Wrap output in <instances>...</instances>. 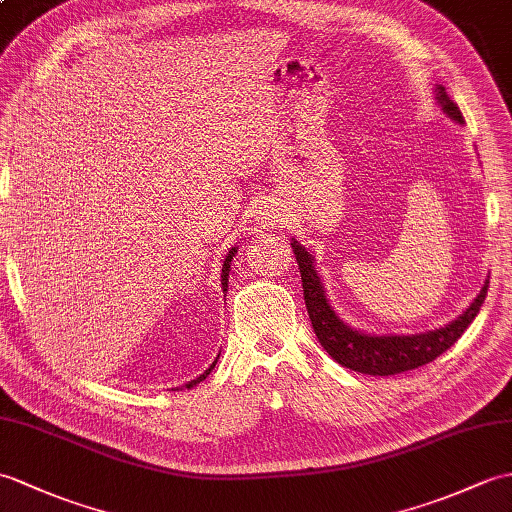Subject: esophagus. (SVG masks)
<instances>
[{"mask_svg":"<svg viewBox=\"0 0 512 512\" xmlns=\"http://www.w3.org/2000/svg\"><path fill=\"white\" fill-rule=\"evenodd\" d=\"M257 220H259V224H261V227H264V229H272V227H275V224L279 222V216H277V211L272 209V207H259Z\"/></svg>","mask_w":512,"mask_h":512,"instance_id":"34e87169","label":"esophagus"}]
</instances>
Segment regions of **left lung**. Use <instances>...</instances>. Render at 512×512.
Wrapping results in <instances>:
<instances>
[{"label": "left lung", "mask_w": 512, "mask_h": 512, "mask_svg": "<svg viewBox=\"0 0 512 512\" xmlns=\"http://www.w3.org/2000/svg\"><path fill=\"white\" fill-rule=\"evenodd\" d=\"M434 95L449 120L456 124L465 122L456 102L449 100L443 85H436ZM292 248L301 270L307 314H310L318 342L338 364L364 375H397L436 360L465 334L473 318L480 314L486 290H489V279H486L480 294L475 296L467 310L438 329L421 331V334H368V331H360L344 323L331 307L325 283L316 270L314 255L296 237H292Z\"/></svg>", "instance_id": "obj_1"}]
</instances>
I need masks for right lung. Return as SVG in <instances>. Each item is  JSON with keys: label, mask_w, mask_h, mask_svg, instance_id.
Masks as SVG:
<instances>
[{"label": "right lung", "mask_w": 512, "mask_h": 512, "mask_svg": "<svg viewBox=\"0 0 512 512\" xmlns=\"http://www.w3.org/2000/svg\"><path fill=\"white\" fill-rule=\"evenodd\" d=\"M235 253H237V248L233 246L231 248V251L227 253V257H224V264H222V279H220V283H222V292H227V288H229V272H231V261H233V257H235ZM218 358H220V355H218ZM218 358L216 360H213L211 362V366L207 368V371L205 373H200L196 379H192V382H187L183 388H194L196 384H200L202 382V379H205L211 371H213V366H216V362H218Z\"/></svg>", "instance_id": "right-lung-1"}]
</instances>
